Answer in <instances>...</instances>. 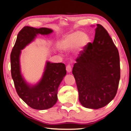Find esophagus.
I'll return each instance as SVG.
<instances>
[{
    "instance_id": "esophagus-1",
    "label": "esophagus",
    "mask_w": 131,
    "mask_h": 131,
    "mask_svg": "<svg viewBox=\"0 0 131 131\" xmlns=\"http://www.w3.org/2000/svg\"><path fill=\"white\" fill-rule=\"evenodd\" d=\"M66 70L69 73L71 72V71H72V67H71V66L70 64H68V65L67 66Z\"/></svg>"
}]
</instances>
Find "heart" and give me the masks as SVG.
<instances>
[{
	"label": "heart",
	"mask_w": 131,
	"mask_h": 131,
	"mask_svg": "<svg viewBox=\"0 0 131 131\" xmlns=\"http://www.w3.org/2000/svg\"><path fill=\"white\" fill-rule=\"evenodd\" d=\"M89 36L84 32H74L66 36L60 43V47L63 50L76 48L81 50L89 42Z\"/></svg>",
	"instance_id": "b5f03b06"
}]
</instances>
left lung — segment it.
Here are the masks:
<instances>
[{
    "label": "left lung",
    "mask_w": 131,
    "mask_h": 131,
    "mask_svg": "<svg viewBox=\"0 0 131 131\" xmlns=\"http://www.w3.org/2000/svg\"><path fill=\"white\" fill-rule=\"evenodd\" d=\"M72 73L83 107L99 109L116 95L120 78L119 51L107 30L97 24L95 39L80 51Z\"/></svg>",
    "instance_id": "obj_1"
}]
</instances>
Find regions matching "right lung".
Masks as SVG:
<instances>
[{
    "mask_svg": "<svg viewBox=\"0 0 131 131\" xmlns=\"http://www.w3.org/2000/svg\"><path fill=\"white\" fill-rule=\"evenodd\" d=\"M52 32L47 28L24 27L17 36L11 53V76L17 93L27 105L35 110L48 109L57 102L59 86L67 73L66 66L62 63L47 61L40 80L35 85H31L21 73L20 56L21 50L34 41L37 35H49Z\"/></svg>",
    "mask_w": 131,
    "mask_h": 131,
    "instance_id": "add662e5",
    "label": "right lung"
}]
</instances>
